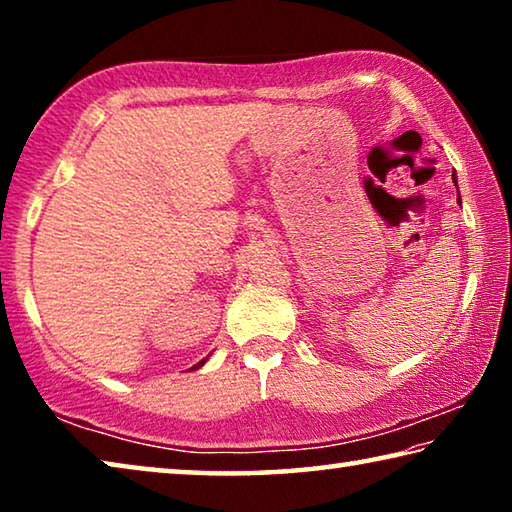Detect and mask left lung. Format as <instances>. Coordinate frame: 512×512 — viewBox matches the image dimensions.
Instances as JSON below:
<instances>
[{
	"label": "left lung",
	"mask_w": 512,
	"mask_h": 512,
	"mask_svg": "<svg viewBox=\"0 0 512 512\" xmlns=\"http://www.w3.org/2000/svg\"><path fill=\"white\" fill-rule=\"evenodd\" d=\"M454 176H456V173H454ZM454 183H456V178H454ZM458 203H461V196H458Z\"/></svg>",
	"instance_id": "left-lung-1"
}]
</instances>
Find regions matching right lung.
<instances>
[{
    "mask_svg": "<svg viewBox=\"0 0 512 512\" xmlns=\"http://www.w3.org/2000/svg\"><path fill=\"white\" fill-rule=\"evenodd\" d=\"M205 361H207V359H203V361H198V363H196V366H194V368H192V370H196V368H201V366H203V363H205Z\"/></svg>",
    "mask_w": 512,
    "mask_h": 512,
    "instance_id": "add662e5",
    "label": "right lung"
}]
</instances>
